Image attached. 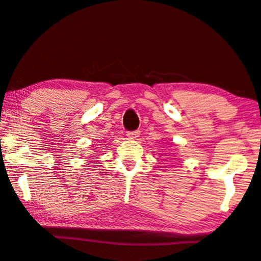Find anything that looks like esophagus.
I'll use <instances>...</instances> for the list:
<instances>
[{"label":"esophagus","mask_w":261,"mask_h":261,"mask_svg":"<svg viewBox=\"0 0 261 261\" xmlns=\"http://www.w3.org/2000/svg\"><path fill=\"white\" fill-rule=\"evenodd\" d=\"M141 131L140 130H135V131H128L126 133V136L130 138V140H136L137 137H140Z\"/></svg>","instance_id":"obj_1"}]
</instances>
